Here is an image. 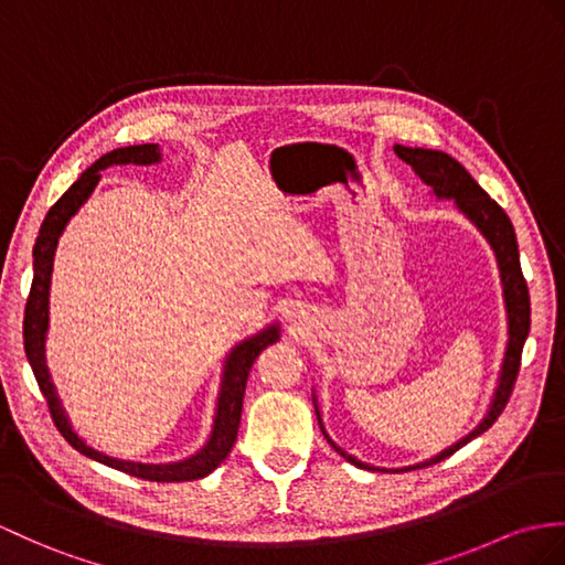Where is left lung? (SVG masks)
Returning a JSON list of instances; mask_svg holds the SVG:
<instances>
[{
  "label": "left lung",
  "mask_w": 565,
  "mask_h": 565,
  "mask_svg": "<svg viewBox=\"0 0 565 565\" xmlns=\"http://www.w3.org/2000/svg\"><path fill=\"white\" fill-rule=\"evenodd\" d=\"M395 153H397V158H403L407 164L415 168V172L422 177V182L429 184L436 196L456 199L458 209L467 217H470L472 223L479 227L481 235L489 239L491 249L497 252V260L501 268L503 297H505V309H508V335H511L508 338L499 388H497V395H493V403L487 412L484 422H481L470 436H465L462 441L446 448L441 456L415 465V467H429V465L446 460L448 456H452V452L460 450L465 444H470L472 438L484 434L489 426L501 417V412L505 409L508 401H511L515 381H518V371H520L522 345H525L527 333H530V290H527L525 275H522V268H520L518 239H515V230H513L511 217H508L501 205L475 182L472 174L467 172L456 158H450L448 153H441V150L395 146ZM316 417H319V409H316ZM319 422H321V417H319ZM321 431H323V426H321ZM326 438H328V434H326ZM328 444L333 446L335 452H340V456L348 462H352L356 467H364V470H376V467L352 458L350 452L338 448L333 441H330V438H328ZM415 467H403L401 472L415 470Z\"/></svg>",
  "instance_id": "obj_1"
}]
</instances>
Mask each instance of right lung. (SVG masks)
<instances>
[{
    "mask_svg": "<svg viewBox=\"0 0 565 565\" xmlns=\"http://www.w3.org/2000/svg\"><path fill=\"white\" fill-rule=\"evenodd\" d=\"M158 160H160V150L156 143L109 150V153L95 160L90 168L64 191L62 199L47 211L33 246V282H31V292H29V299H25V311H23V350L31 362L38 386L45 395L54 426H57L60 434L78 452H84L86 458L98 460L107 467H115V470L124 475L141 477L148 481H191V479H201L205 475H211L215 467L230 456V450L235 446L237 431H239L246 379H249V371L256 356L278 340V326H270L268 330H264V333H258L256 338L246 340L232 350L225 366L223 391H220L211 441L205 444L203 450L196 452V456H191L189 460H182V462H172V465H143V462L117 460V458L105 456V452L93 450L90 446L81 441V438L72 431V426H68L64 409L57 401V393L52 388V381L45 366V354H43V340L47 330V290H50L52 256L62 230L68 223V217H72L81 209V203L90 196V191L100 179V170L109 168V164H129V162L150 164Z\"/></svg>",
    "mask_w": 565,
    "mask_h": 565,
    "instance_id": "right-lung-1",
    "label": "right lung"
}]
</instances>
